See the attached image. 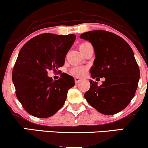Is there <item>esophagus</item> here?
Here are the masks:
<instances>
[{"label":"esophagus","mask_w":148,"mask_h":148,"mask_svg":"<svg viewBox=\"0 0 148 148\" xmlns=\"http://www.w3.org/2000/svg\"><path fill=\"white\" fill-rule=\"evenodd\" d=\"M74 80H75L76 84H78V83H79L80 81H81V79H79V78H78V77L74 78Z\"/></svg>","instance_id":"esophagus-1"}]
</instances>
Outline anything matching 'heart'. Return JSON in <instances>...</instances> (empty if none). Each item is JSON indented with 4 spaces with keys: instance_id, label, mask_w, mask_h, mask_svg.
<instances>
[{
    "instance_id": "b5f03b06",
    "label": "heart",
    "mask_w": 148,
    "mask_h": 148,
    "mask_svg": "<svg viewBox=\"0 0 148 148\" xmlns=\"http://www.w3.org/2000/svg\"><path fill=\"white\" fill-rule=\"evenodd\" d=\"M89 44V42H84L82 43L79 46V49L82 48L84 46ZM88 72L87 67H84V66H77V67H74L72 70H71V74L74 76H76V77H83Z\"/></svg>"
}]
</instances>
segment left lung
Listing matches in <instances>:
<instances>
[{
    "instance_id": "8db88e82",
    "label": "left lung",
    "mask_w": 148,
    "mask_h": 148,
    "mask_svg": "<svg viewBox=\"0 0 148 148\" xmlns=\"http://www.w3.org/2000/svg\"><path fill=\"white\" fill-rule=\"evenodd\" d=\"M95 49L92 79L105 78L101 86L90 81V88L84 97L99 113L113 115L127 106L135 95L140 70L133 51L121 37L105 30H92L80 35Z\"/></svg>"
}]
</instances>
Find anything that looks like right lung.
I'll use <instances>...</instances> for the list:
<instances>
[{"mask_svg": "<svg viewBox=\"0 0 148 148\" xmlns=\"http://www.w3.org/2000/svg\"><path fill=\"white\" fill-rule=\"evenodd\" d=\"M76 35L44 33L30 39L21 49L14 66L12 81L16 95L29 114L49 118L63 106L74 79L67 74L53 81L47 70L56 71L64 63L65 56Z\"/></svg>", "mask_w": 148, "mask_h": 148, "instance_id": "obj_1", "label": "right lung"}]
</instances>
